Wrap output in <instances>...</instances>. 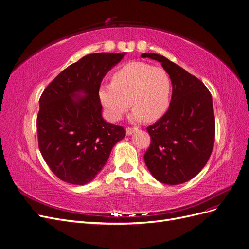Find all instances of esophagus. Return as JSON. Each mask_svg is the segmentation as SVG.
Here are the masks:
<instances>
[{
	"instance_id": "esophagus-1",
	"label": "esophagus",
	"mask_w": 249,
	"mask_h": 249,
	"mask_svg": "<svg viewBox=\"0 0 249 249\" xmlns=\"http://www.w3.org/2000/svg\"><path fill=\"white\" fill-rule=\"evenodd\" d=\"M137 130H138L137 127H126V128H125V131H126V135L130 136L131 134H133V133H134V132H136Z\"/></svg>"
}]
</instances>
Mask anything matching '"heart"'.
<instances>
[{"label":"heart","mask_w":249,"mask_h":249,"mask_svg":"<svg viewBox=\"0 0 249 249\" xmlns=\"http://www.w3.org/2000/svg\"><path fill=\"white\" fill-rule=\"evenodd\" d=\"M172 79L160 67L130 62L113 73L112 83L99 89V99L107 117L118 121L131 105L132 121L154 122L167 110L171 102Z\"/></svg>","instance_id":"heart-1"}]
</instances>
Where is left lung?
I'll use <instances>...</instances> for the list:
<instances>
[{
    "label": "left lung",
    "instance_id": "1",
    "mask_svg": "<svg viewBox=\"0 0 249 249\" xmlns=\"http://www.w3.org/2000/svg\"><path fill=\"white\" fill-rule=\"evenodd\" d=\"M160 62L170 75L173 95L165 114L147 127L151 143L144 160L157 181L178 185L199 173L212 154L215 121L211 92L184 68L154 54H142Z\"/></svg>",
    "mask_w": 249,
    "mask_h": 249
}]
</instances>
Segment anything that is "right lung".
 Here are the masks:
<instances>
[{"instance_id":"obj_1","label":"right lung","mask_w":249,"mask_h":249,"mask_svg":"<svg viewBox=\"0 0 249 249\" xmlns=\"http://www.w3.org/2000/svg\"><path fill=\"white\" fill-rule=\"evenodd\" d=\"M125 54L83 57L59 73L39 98L38 148L50 170L63 182H91L125 136L124 126L104 121L99 99L103 77Z\"/></svg>"}]
</instances>
